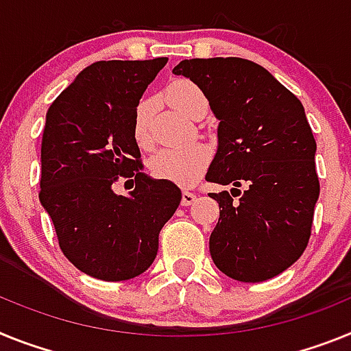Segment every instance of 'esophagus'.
<instances>
[{
	"label": "esophagus",
	"mask_w": 351,
	"mask_h": 351,
	"mask_svg": "<svg viewBox=\"0 0 351 351\" xmlns=\"http://www.w3.org/2000/svg\"><path fill=\"white\" fill-rule=\"evenodd\" d=\"M196 193H191V191H184L182 193V205L184 206H189V205H193L194 201H196Z\"/></svg>",
	"instance_id": "obj_1"
}]
</instances>
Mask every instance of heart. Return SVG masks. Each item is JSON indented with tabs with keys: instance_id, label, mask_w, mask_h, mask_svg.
I'll return each mask as SVG.
<instances>
[{
	"instance_id": "obj_1",
	"label": "heart",
	"mask_w": 351,
	"mask_h": 351,
	"mask_svg": "<svg viewBox=\"0 0 351 351\" xmlns=\"http://www.w3.org/2000/svg\"><path fill=\"white\" fill-rule=\"evenodd\" d=\"M167 100L176 109L191 118L203 109L208 108L206 97L196 83L191 79H176L166 90ZM154 102L145 97L138 102L134 109L132 118V136L134 141L141 148L150 146V117ZM210 162V148L203 143H193L189 146H178V148H160L148 158V169L152 176L158 180H167L173 184L189 185L206 169Z\"/></svg>"
}]
</instances>
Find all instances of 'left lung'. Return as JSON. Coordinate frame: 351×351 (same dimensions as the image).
<instances>
[{
	"mask_svg": "<svg viewBox=\"0 0 351 351\" xmlns=\"http://www.w3.org/2000/svg\"><path fill=\"white\" fill-rule=\"evenodd\" d=\"M173 72L196 83L219 118L206 182L233 185L210 194L221 212L210 234L213 263L242 282L279 276L306 251L319 196L302 102L243 58L184 60Z\"/></svg>",
	"mask_w": 351,
	"mask_h": 351,
	"instance_id": "1",
	"label": "left lung"
}]
</instances>
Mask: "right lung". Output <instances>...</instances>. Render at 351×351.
<instances>
[{
    "label": "right lung",
    "mask_w": 351,
    "mask_h": 351,
    "mask_svg": "<svg viewBox=\"0 0 351 351\" xmlns=\"http://www.w3.org/2000/svg\"><path fill=\"white\" fill-rule=\"evenodd\" d=\"M166 63H91L45 117L38 197L66 260L95 279L125 281L145 272L182 199L173 182L143 173L132 136L134 109ZM121 178L134 187L129 197L114 193Z\"/></svg>",
    "instance_id": "add662e5"
}]
</instances>
